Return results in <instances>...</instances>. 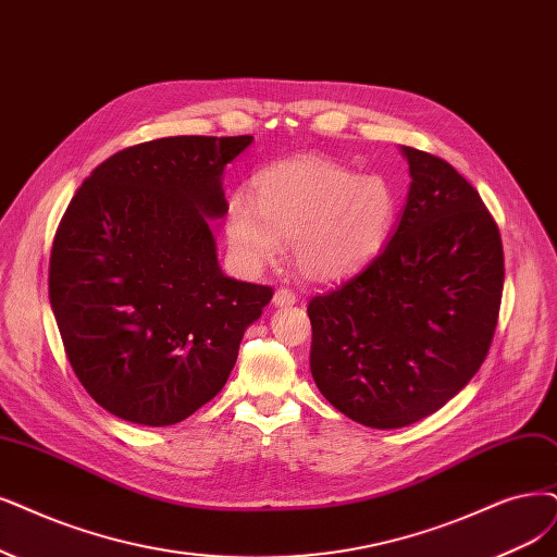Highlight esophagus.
Instances as JSON below:
<instances>
[{
	"instance_id": "obj_1",
	"label": "esophagus",
	"mask_w": 557,
	"mask_h": 557,
	"mask_svg": "<svg viewBox=\"0 0 557 557\" xmlns=\"http://www.w3.org/2000/svg\"><path fill=\"white\" fill-rule=\"evenodd\" d=\"M296 300H298V296L292 289H284V286H280L273 296L275 307H289V305H296Z\"/></svg>"
}]
</instances>
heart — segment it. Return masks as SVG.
<instances>
[{
  "instance_id": "obj_1",
  "label": "heart",
  "mask_w": 557,
  "mask_h": 557,
  "mask_svg": "<svg viewBox=\"0 0 557 557\" xmlns=\"http://www.w3.org/2000/svg\"><path fill=\"white\" fill-rule=\"evenodd\" d=\"M395 220L397 197L383 176H358L325 158H298L263 172L255 199H230L226 238L250 268L275 261L282 245H294L307 280L333 282L372 261Z\"/></svg>"
}]
</instances>
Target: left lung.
Segmentation results:
<instances>
[{"label": "left lung", "mask_w": 557, "mask_h": 557, "mask_svg": "<svg viewBox=\"0 0 557 557\" xmlns=\"http://www.w3.org/2000/svg\"><path fill=\"white\" fill-rule=\"evenodd\" d=\"M401 151L413 183L393 238L307 305L317 387L372 429L436 413L478 374L505 282L500 232L480 193L443 158Z\"/></svg>", "instance_id": "8db88e82"}]
</instances>
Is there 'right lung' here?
I'll return each mask as SVG.
<instances>
[{
    "instance_id": "1",
    "label": "right lung",
    "mask_w": 557,
    "mask_h": 557,
    "mask_svg": "<svg viewBox=\"0 0 557 557\" xmlns=\"http://www.w3.org/2000/svg\"><path fill=\"white\" fill-rule=\"evenodd\" d=\"M252 135L151 139L100 162L61 218L50 305L77 381L112 416L168 426L230 379L273 289L226 277L209 220Z\"/></svg>"
}]
</instances>
